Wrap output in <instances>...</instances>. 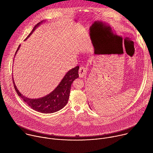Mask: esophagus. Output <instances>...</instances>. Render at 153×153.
<instances>
[{"mask_svg":"<svg viewBox=\"0 0 153 153\" xmlns=\"http://www.w3.org/2000/svg\"><path fill=\"white\" fill-rule=\"evenodd\" d=\"M86 74V68H84L83 67H81L79 68V77H83V76H85Z\"/></svg>","mask_w":153,"mask_h":153,"instance_id":"1","label":"esophagus"}]
</instances>
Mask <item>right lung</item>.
Masks as SVG:
<instances>
[{
    "label": "right lung",
    "mask_w": 153,
    "mask_h": 153,
    "mask_svg": "<svg viewBox=\"0 0 153 153\" xmlns=\"http://www.w3.org/2000/svg\"><path fill=\"white\" fill-rule=\"evenodd\" d=\"M42 22L37 24V25L34 26L32 31L25 39H27L31 34L36 28L38 27ZM20 46V45L19 46L17 51H16V54L19 49ZM79 67L77 66L70 70L65 74L59 85L53 91H52L48 95L42 98L37 99H31L24 96L23 94H22L17 89L13 79L14 88L19 96L22 99L23 101H24L25 103L33 109L34 110L45 114L55 113L61 110L62 108L67 105L69 99L71 84L76 79L79 77Z\"/></svg>",
    "instance_id": "right-lung-1"
}]
</instances>
